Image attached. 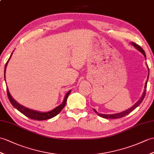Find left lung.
<instances>
[{
    "label": "left lung",
    "mask_w": 154,
    "mask_h": 154,
    "mask_svg": "<svg viewBox=\"0 0 154 154\" xmlns=\"http://www.w3.org/2000/svg\"><path fill=\"white\" fill-rule=\"evenodd\" d=\"M131 44L133 45L134 46V47H135L136 48H137V50H138L139 51H140V52L142 53V54L144 56L145 58H146L145 52H144V50H143V49L142 48L141 46H139V45H137V44L134 43V42H132ZM148 71H149V68H148ZM148 77H149V73H148ZM148 80L146 81V82L145 87H144V92H143L142 97L140 98V99L139 100H138L137 103H135V104H134L133 106H132L131 108L128 109H127V110H125V111H124V112H121V113H114V114H102V113H98L97 112H96V110L94 109H93V110L96 113L98 114V115L99 116L102 117H103V118H106V119H119V118H121V117H124V116H127L128 114H129L131 112H133V111L134 109H135L136 108H137V107L142 103V102L143 101V100H144V97H145V95H146V87H147Z\"/></svg>",
    "instance_id": "obj_1"
}]
</instances>
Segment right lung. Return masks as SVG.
<instances>
[{"instance_id":"1","label":"right lung","mask_w":154,"mask_h":154,"mask_svg":"<svg viewBox=\"0 0 154 154\" xmlns=\"http://www.w3.org/2000/svg\"><path fill=\"white\" fill-rule=\"evenodd\" d=\"M12 53H13V52H12ZM12 53L11 54L10 57L9 58L8 60L7 61V62L6 63V65H5V72H6V68L7 64H8L9 60L10 59V58H11V56L12 55ZM6 91H7V95H8L9 100H10V103H12V105L14 107V108H16L17 110L19 111V112H20L21 113H23V115H25L26 117L30 118V119L37 120V121H42V120L49 119H51V118L55 117L56 116L58 115V114L64 108V106H66L67 99V98H68L69 93L71 92V91H69V92H67V93L65 96V98H64V99H63V102L61 103L60 106H57L56 108H54V109L50 111V112H37V111H35V110L29 109L27 108H26V107L21 106V104H20L19 103H17L15 100H14L12 97V96L10 95V92H9L8 87H6Z\"/></svg>"}]
</instances>
